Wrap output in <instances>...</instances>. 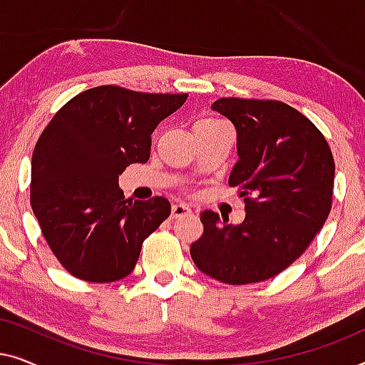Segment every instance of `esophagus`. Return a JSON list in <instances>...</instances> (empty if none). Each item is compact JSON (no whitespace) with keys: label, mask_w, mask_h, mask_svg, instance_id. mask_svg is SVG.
<instances>
[{"label":"esophagus","mask_w":365,"mask_h":365,"mask_svg":"<svg viewBox=\"0 0 365 365\" xmlns=\"http://www.w3.org/2000/svg\"><path fill=\"white\" fill-rule=\"evenodd\" d=\"M191 207L187 206V204L184 202H174L173 204V209H171V216L173 217H181V216H186V214H191Z\"/></svg>","instance_id":"1"}]
</instances>
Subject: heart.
<instances>
[{
  "label": "heart",
  "instance_id": "1",
  "mask_svg": "<svg viewBox=\"0 0 365 365\" xmlns=\"http://www.w3.org/2000/svg\"><path fill=\"white\" fill-rule=\"evenodd\" d=\"M204 121H214V119H204Z\"/></svg>",
  "mask_w": 365,
  "mask_h": 365
}]
</instances>
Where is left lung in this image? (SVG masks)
Returning <instances> with one entry per match:
<instances>
[{
	"label": "left lung",
	"mask_w": 365,
	"mask_h": 365,
	"mask_svg": "<svg viewBox=\"0 0 365 365\" xmlns=\"http://www.w3.org/2000/svg\"><path fill=\"white\" fill-rule=\"evenodd\" d=\"M212 111L237 133L229 186L241 189L246 219L229 224L202 211V236L191 244L199 271L226 284L277 276L306 251L332 206L334 158L322 133L281 101L221 98Z\"/></svg>",
	"instance_id": "obj_1"
}]
</instances>
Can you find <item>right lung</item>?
Listing matches in <instances>:
<instances>
[{
    "label": "right lung",
    "instance_id": "1",
    "mask_svg": "<svg viewBox=\"0 0 365 365\" xmlns=\"http://www.w3.org/2000/svg\"><path fill=\"white\" fill-rule=\"evenodd\" d=\"M186 99L98 86L64 104L39 136L31 207L53 254L74 277H126L144 239L171 214L166 197L124 199L118 181L129 164L148 161L153 131Z\"/></svg>",
    "mask_w": 365,
    "mask_h": 365
}]
</instances>
